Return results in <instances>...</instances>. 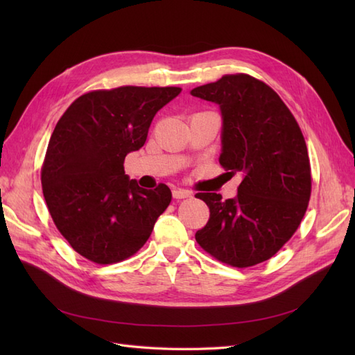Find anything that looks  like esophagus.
Returning <instances> with one entry per match:
<instances>
[{
	"instance_id": "1",
	"label": "esophagus",
	"mask_w": 355,
	"mask_h": 355,
	"mask_svg": "<svg viewBox=\"0 0 355 355\" xmlns=\"http://www.w3.org/2000/svg\"><path fill=\"white\" fill-rule=\"evenodd\" d=\"M191 197V191H187V189H180V188H176L173 189V198L176 200H182V198H189Z\"/></svg>"
}]
</instances>
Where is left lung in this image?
<instances>
[{
  "label": "left lung",
  "instance_id": "left-lung-1",
  "mask_svg": "<svg viewBox=\"0 0 355 355\" xmlns=\"http://www.w3.org/2000/svg\"><path fill=\"white\" fill-rule=\"evenodd\" d=\"M191 94L220 106L219 163L230 175H243L235 198L196 196L210 209L196 240L222 263L265 262L292 239L308 207L311 166L304 135L280 96L247 73L223 75Z\"/></svg>",
  "mask_w": 355,
  "mask_h": 355
}]
</instances>
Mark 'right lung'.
I'll list each match as a JSON object with an SVG mask.
<instances>
[{
    "mask_svg": "<svg viewBox=\"0 0 355 355\" xmlns=\"http://www.w3.org/2000/svg\"><path fill=\"white\" fill-rule=\"evenodd\" d=\"M180 87L123 85L75 99L60 116L41 167L47 209L72 249L94 263L139 252L171 201L167 185L144 189L124 173L155 114Z\"/></svg>",
    "mask_w": 355,
    "mask_h": 355,
    "instance_id": "add662e5",
    "label": "right lung"
}]
</instances>
